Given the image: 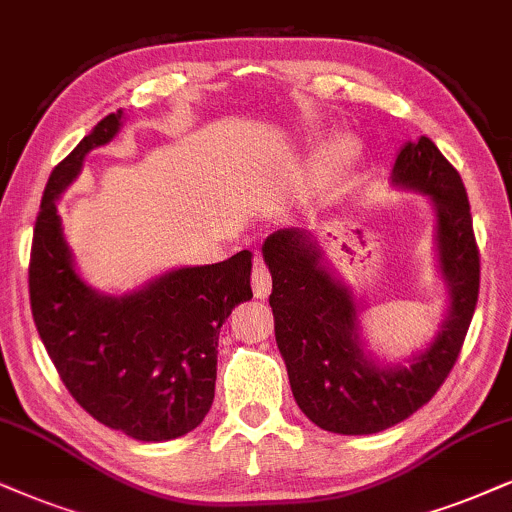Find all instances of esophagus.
Returning <instances> with one entry per match:
<instances>
[{
  "mask_svg": "<svg viewBox=\"0 0 512 512\" xmlns=\"http://www.w3.org/2000/svg\"><path fill=\"white\" fill-rule=\"evenodd\" d=\"M250 283H252V293H255V297H260V300H264V297L269 295V290H271V271H269L267 264L260 260V257H257L255 264H252Z\"/></svg>",
  "mask_w": 512,
  "mask_h": 512,
  "instance_id": "obj_1",
  "label": "esophagus"
}]
</instances>
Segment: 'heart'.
Listing matches in <instances>:
<instances>
[{"label":"heart","mask_w":512,"mask_h":512,"mask_svg":"<svg viewBox=\"0 0 512 512\" xmlns=\"http://www.w3.org/2000/svg\"><path fill=\"white\" fill-rule=\"evenodd\" d=\"M349 155H352V148H349L347 144H340L338 148H335L331 155V172L333 174H340L342 170H345L349 163Z\"/></svg>","instance_id":"obj_1"}]
</instances>
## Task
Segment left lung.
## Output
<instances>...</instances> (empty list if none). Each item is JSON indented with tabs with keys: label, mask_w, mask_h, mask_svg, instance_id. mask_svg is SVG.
<instances>
[{
	"label": "left lung",
	"mask_w": 512,
	"mask_h": 512,
	"mask_svg": "<svg viewBox=\"0 0 512 512\" xmlns=\"http://www.w3.org/2000/svg\"><path fill=\"white\" fill-rule=\"evenodd\" d=\"M392 181L435 203L439 262L451 297L442 333L409 366L380 368L366 357L357 302L321 267V250L307 231L281 229L262 245L276 345L295 401L312 423L338 435H373L428 404L461 354L480 295V250L456 167L420 137L399 151Z\"/></svg>",
	"instance_id": "8db88e82"
}]
</instances>
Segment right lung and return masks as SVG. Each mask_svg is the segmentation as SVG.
Masks as SVG:
<instances>
[{"label":"right lung","instance_id":"add662e5","mask_svg":"<svg viewBox=\"0 0 512 512\" xmlns=\"http://www.w3.org/2000/svg\"><path fill=\"white\" fill-rule=\"evenodd\" d=\"M120 120L122 111L106 115L49 174L32 231L30 309L63 385L89 416L139 442H165L208 416L219 328L252 297V252L170 271L122 297L84 286L56 198L80 174L84 155L115 137Z\"/></svg>","mask_w":512,"mask_h":512}]
</instances>
